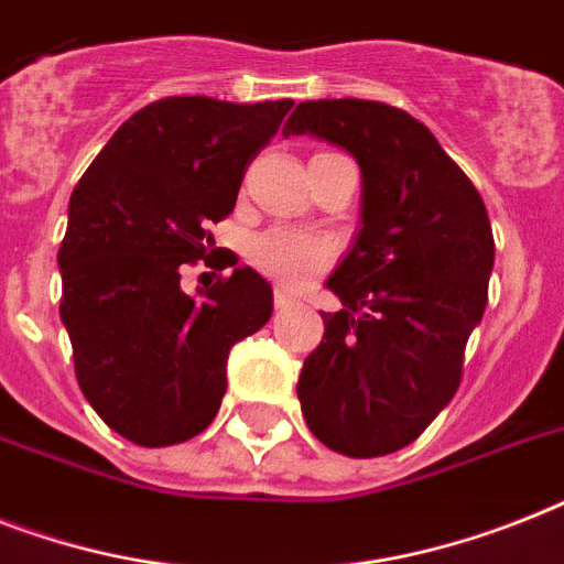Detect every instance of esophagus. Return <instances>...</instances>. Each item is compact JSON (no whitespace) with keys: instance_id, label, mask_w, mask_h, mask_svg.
Masks as SVG:
<instances>
[{"instance_id":"obj_1","label":"esophagus","mask_w":564,"mask_h":564,"mask_svg":"<svg viewBox=\"0 0 564 564\" xmlns=\"http://www.w3.org/2000/svg\"><path fill=\"white\" fill-rule=\"evenodd\" d=\"M295 301L297 297L292 295L290 290H283V286H278V290H274V306H278V310H290Z\"/></svg>"}]
</instances>
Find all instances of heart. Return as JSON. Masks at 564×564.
<instances>
[{
	"label": "heart",
	"instance_id": "heart-1",
	"mask_svg": "<svg viewBox=\"0 0 564 564\" xmlns=\"http://www.w3.org/2000/svg\"><path fill=\"white\" fill-rule=\"evenodd\" d=\"M249 258L258 269L281 283H301L333 258L329 240L295 228H269L249 246Z\"/></svg>",
	"mask_w": 564,
	"mask_h": 564
}]
</instances>
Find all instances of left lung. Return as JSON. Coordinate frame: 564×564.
Wrapping results in <instances>:
<instances>
[{"instance_id":"8db88e82","label":"left lung","mask_w":564,"mask_h":564,"mask_svg":"<svg viewBox=\"0 0 564 564\" xmlns=\"http://www.w3.org/2000/svg\"><path fill=\"white\" fill-rule=\"evenodd\" d=\"M283 135H313L361 171L359 235L327 290L324 338L297 400L310 432L347 457L414 443L460 386L487 306L496 242L484 199L429 127L388 104L304 100Z\"/></svg>"}]
</instances>
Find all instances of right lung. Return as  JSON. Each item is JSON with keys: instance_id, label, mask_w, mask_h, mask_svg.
<instances>
[{"instance_id": "1", "label": "right lung", "mask_w": 564, "mask_h": 564, "mask_svg": "<svg viewBox=\"0 0 564 564\" xmlns=\"http://www.w3.org/2000/svg\"><path fill=\"white\" fill-rule=\"evenodd\" d=\"M290 109L292 100H155L118 127L72 191L59 318L77 386L135 446L205 432L231 347L272 318V286L251 267L196 295L182 292L178 269L203 258L205 228L235 210L246 167Z\"/></svg>"}]
</instances>
